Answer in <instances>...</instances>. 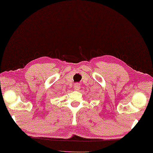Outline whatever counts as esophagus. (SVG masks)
I'll use <instances>...</instances> for the list:
<instances>
[{"mask_svg":"<svg viewBox=\"0 0 153 153\" xmlns=\"http://www.w3.org/2000/svg\"><path fill=\"white\" fill-rule=\"evenodd\" d=\"M74 89H75V90H76V91L79 90V89H80V84H79V83H76L75 85H74Z\"/></svg>","mask_w":153,"mask_h":153,"instance_id":"34e87169","label":"esophagus"}]
</instances>
